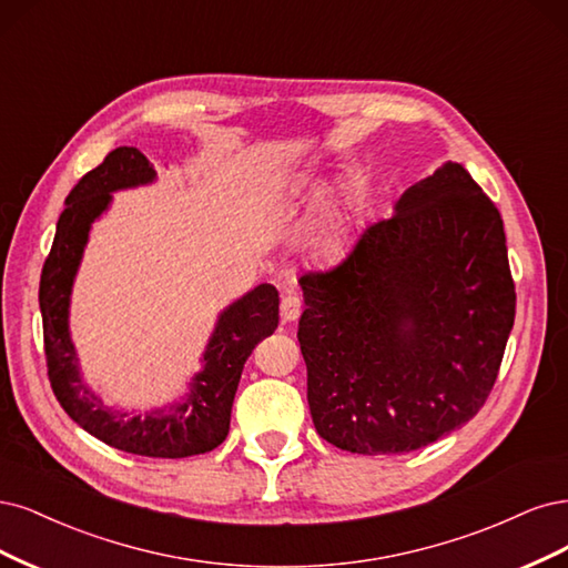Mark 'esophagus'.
Masks as SVG:
<instances>
[{"mask_svg":"<svg viewBox=\"0 0 568 568\" xmlns=\"http://www.w3.org/2000/svg\"><path fill=\"white\" fill-rule=\"evenodd\" d=\"M302 314V300L295 295V292H285L281 300V318L287 321H297Z\"/></svg>","mask_w":568,"mask_h":568,"instance_id":"34e87169","label":"esophagus"}]
</instances>
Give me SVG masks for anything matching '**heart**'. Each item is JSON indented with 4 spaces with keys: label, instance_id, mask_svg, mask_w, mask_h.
Returning <instances> with one entry per match:
<instances>
[{
    "label": "heart",
    "instance_id": "1",
    "mask_svg": "<svg viewBox=\"0 0 568 568\" xmlns=\"http://www.w3.org/2000/svg\"><path fill=\"white\" fill-rule=\"evenodd\" d=\"M327 243H331V237H323V245H327Z\"/></svg>",
    "mask_w": 568,
    "mask_h": 568
}]
</instances>
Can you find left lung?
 <instances>
[{
  "label": "left lung",
  "instance_id": "1",
  "mask_svg": "<svg viewBox=\"0 0 568 568\" xmlns=\"http://www.w3.org/2000/svg\"><path fill=\"white\" fill-rule=\"evenodd\" d=\"M300 285L306 398L327 444L417 450L486 404L517 295L500 212L463 164L417 181L337 266Z\"/></svg>",
  "mask_w": 568,
  "mask_h": 568
}]
</instances>
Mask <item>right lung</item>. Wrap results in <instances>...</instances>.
Here are the masks:
<instances>
[{"mask_svg":"<svg viewBox=\"0 0 568 568\" xmlns=\"http://www.w3.org/2000/svg\"><path fill=\"white\" fill-rule=\"evenodd\" d=\"M153 179L155 170L149 158L134 145H120L68 193L40 278L44 356L53 394L84 432L124 453L189 457L210 453L226 438L243 365L254 346L278 327V290L262 283L224 308L203 354V371L193 377L191 392L181 404L134 417L108 408L78 371L68 331L70 292L91 224L111 205V193L151 184Z\"/></svg>","mask_w":568,"mask_h":568,"instance_id":"obj_1","label":"right lung"}]
</instances>
